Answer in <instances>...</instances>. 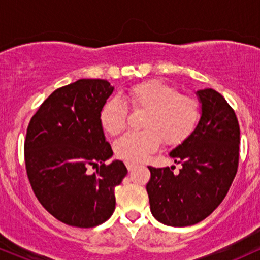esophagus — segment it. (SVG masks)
<instances>
[{"label": "esophagus", "instance_id": "esophagus-1", "mask_svg": "<svg viewBox=\"0 0 260 260\" xmlns=\"http://www.w3.org/2000/svg\"><path fill=\"white\" fill-rule=\"evenodd\" d=\"M126 166H127L128 171H132V170L137 166V164L133 162V161H126Z\"/></svg>", "mask_w": 260, "mask_h": 260}]
</instances>
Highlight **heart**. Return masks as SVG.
I'll return each instance as SVG.
<instances>
[{"label": "heart", "instance_id": "heart-1", "mask_svg": "<svg viewBox=\"0 0 260 260\" xmlns=\"http://www.w3.org/2000/svg\"><path fill=\"white\" fill-rule=\"evenodd\" d=\"M121 100L134 110L147 111L143 120L145 131L127 133L115 143L116 155L127 161L143 160L162 140L166 145L180 144L194 131L199 120L198 103L160 79L132 85L121 95ZM123 103L112 99L101 107L100 123L110 136H117L126 127L127 107Z\"/></svg>", "mask_w": 260, "mask_h": 260}]
</instances>
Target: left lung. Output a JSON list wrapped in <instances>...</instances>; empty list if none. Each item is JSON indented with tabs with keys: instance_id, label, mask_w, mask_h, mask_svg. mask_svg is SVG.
I'll return each mask as SVG.
<instances>
[{
	"instance_id": "8db88e82",
	"label": "left lung",
	"mask_w": 260,
	"mask_h": 260,
	"mask_svg": "<svg viewBox=\"0 0 260 260\" xmlns=\"http://www.w3.org/2000/svg\"><path fill=\"white\" fill-rule=\"evenodd\" d=\"M202 113L186 140L170 151L174 168L149 166L147 192L151 214L174 228L194 225L208 217L228 194L238 166L240 126L232 107L214 89L197 91Z\"/></svg>"
}]
</instances>
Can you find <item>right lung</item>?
<instances>
[{"label": "right lung", "instance_id": "right-lung-1", "mask_svg": "<svg viewBox=\"0 0 260 260\" xmlns=\"http://www.w3.org/2000/svg\"><path fill=\"white\" fill-rule=\"evenodd\" d=\"M113 89L104 79H79L56 89L26 129L24 157L32 190L52 216L70 226L105 222L115 210V187L127 175L122 161L105 164L113 151L100 110Z\"/></svg>", "mask_w": 260, "mask_h": 260}]
</instances>
